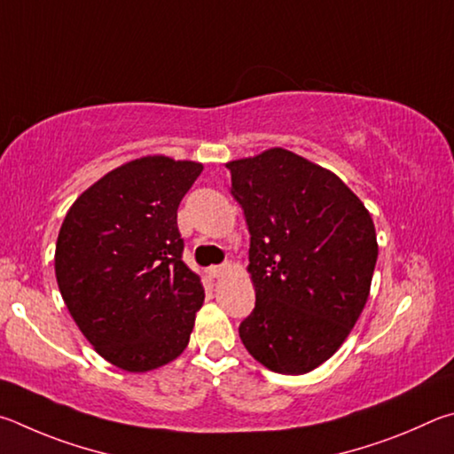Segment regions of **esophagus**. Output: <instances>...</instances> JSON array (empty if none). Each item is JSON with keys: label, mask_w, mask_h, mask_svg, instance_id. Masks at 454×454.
Segmentation results:
<instances>
[{"label": "esophagus", "mask_w": 454, "mask_h": 454, "mask_svg": "<svg viewBox=\"0 0 454 454\" xmlns=\"http://www.w3.org/2000/svg\"><path fill=\"white\" fill-rule=\"evenodd\" d=\"M229 269H231V263H229V261H225V263H221V265H213V267H209V275L213 277H221L223 273L225 271H229Z\"/></svg>", "instance_id": "esophagus-1"}]
</instances>
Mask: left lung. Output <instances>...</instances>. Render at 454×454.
<instances>
[{
    "instance_id": "obj_1",
    "label": "left lung",
    "mask_w": 454,
    "mask_h": 454,
    "mask_svg": "<svg viewBox=\"0 0 454 454\" xmlns=\"http://www.w3.org/2000/svg\"><path fill=\"white\" fill-rule=\"evenodd\" d=\"M227 169L251 233L255 287L239 337L269 371L303 375L337 353L363 313L375 223L335 173L293 151L273 147Z\"/></svg>"
}]
</instances>
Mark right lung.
Segmentation results:
<instances>
[{"label": "right lung", "mask_w": 454, "mask_h": 454, "mask_svg": "<svg viewBox=\"0 0 454 454\" xmlns=\"http://www.w3.org/2000/svg\"><path fill=\"white\" fill-rule=\"evenodd\" d=\"M203 165L147 155L93 183L69 207L55 245V277L79 331L129 372L185 351L205 291L181 261V199Z\"/></svg>", "instance_id": "obj_1"}]
</instances>
